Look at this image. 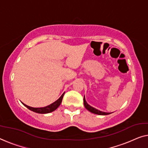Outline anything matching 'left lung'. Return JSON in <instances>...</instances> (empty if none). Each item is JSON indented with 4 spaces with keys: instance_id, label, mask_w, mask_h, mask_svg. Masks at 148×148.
Instances as JSON below:
<instances>
[{
    "instance_id": "1",
    "label": "left lung",
    "mask_w": 148,
    "mask_h": 148,
    "mask_svg": "<svg viewBox=\"0 0 148 148\" xmlns=\"http://www.w3.org/2000/svg\"><path fill=\"white\" fill-rule=\"evenodd\" d=\"M84 104L85 108L88 110V111H90V112H92V113H93V114H98V115H108V114H110V113L101 112V111H100V110H98L96 108H93V107L90 106L86 102V101L85 96H84Z\"/></svg>"
}]
</instances>
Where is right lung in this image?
Listing matches in <instances>:
<instances>
[{"label": "right lung", "instance_id": "add662e5", "mask_svg": "<svg viewBox=\"0 0 148 148\" xmlns=\"http://www.w3.org/2000/svg\"><path fill=\"white\" fill-rule=\"evenodd\" d=\"M64 94V93H63L62 95L60 97V98H59L58 100H57L56 102L52 103V104L48 106H46V107H44V108H32V107L28 106L25 104V103H23L25 106L26 108H28L30 110H32V111H33V112H36V113H39V114L50 113V112H52L53 111H54L55 110L58 108L59 106L60 105L62 101Z\"/></svg>", "mask_w": 148, "mask_h": 148}]
</instances>
